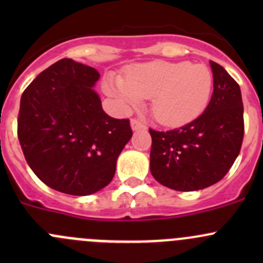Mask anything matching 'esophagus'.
I'll return each instance as SVG.
<instances>
[{
  "label": "esophagus",
  "instance_id": "34e87169",
  "mask_svg": "<svg viewBox=\"0 0 263 263\" xmlns=\"http://www.w3.org/2000/svg\"><path fill=\"white\" fill-rule=\"evenodd\" d=\"M131 128L134 129V131H139V129H146V126H145L142 122H140L139 119H132Z\"/></svg>",
  "mask_w": 263,
  "mask_h": 263
}]
</instances>
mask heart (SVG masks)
<instances>
[{"label":"heart","mask_w":263,"mask_h":263,"mask_svg":"<svg viewBox=\"0 0 263 263\" xmlns=\"http://www.w3.org/2000/svg\"><path fill=\"white\" fill-rule=\"evenodd\" d=\"M103 87L123 110L151 99L154 118L164 126L178 127L196 119L208 108L214 78L210 68L201 63L155 61L132 67L126 80L109 75Z\"/></svg>","instance_id":"heart-1"}]
</instances>
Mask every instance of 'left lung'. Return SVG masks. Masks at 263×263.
Instances as JSON below:
<instances>
[{
    "label": "left lung",
    "mask_w": 263,
    "mask_h": 263,
    "mask_svg": "<svg viewBox=\"0 0 263 263\" xmlns=\"http://www.w3.org/2000/svg\"><path fill=\"white\" fill-rule=\"evenodd\" d=\"M214 91L205 112L166 132L150 129V171L160 184L182 192L203 190L224 178L239 155L245 135L239 85L210 62Z\"/></svg>",
    "instance_id": "1"
}]
</instances>
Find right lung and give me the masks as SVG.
<instances>
[{"instance_id": "add662e5", "label": "right lung", "mask_w": 263, "mask_h": 263, "mask_svg": "<svg viewBox=\"0 0 263 263\" xmlns=\"http://www.w3.org/2000/svg\"><path fill=\"white\" fill-rule=\"evenodd\" d=\"M95 68L63 58L39 73L21 95L17 137L31 171L58 192L87 196L113 179L132 137L128 119L103 110L92 87Z\"/></svg>"}]
</instances>
